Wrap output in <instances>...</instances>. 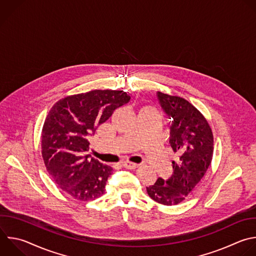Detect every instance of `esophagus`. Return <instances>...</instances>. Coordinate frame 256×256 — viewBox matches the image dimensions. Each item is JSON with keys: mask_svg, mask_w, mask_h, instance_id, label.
<instances>
[{"mask_svg": "<svg viewBox=\"0 0 256 256\" xmlns=\"http://www.w3.org/2000/svg\"><path fill=\"white\" fill-rule=\"evenodd\" d=\"M122 166H124V168H130V170L136 168L138 166V164H134V162H122Z\"/></svg>", "mask_w": 256, "mask_h": 256, "instance_id": "34e87169", "label": "esophagus"}]
</instances>
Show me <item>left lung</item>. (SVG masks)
Listing matches in <instances>:
<instances>
[{
	"mask_svg": "<svg viewBox=\"0 0 256 256\" xmlns=\"http://www.w3.org/2000/svg\"><path fill=\"white\" fill-rule=\"evenodd\" d=\"M156 96L171 120L168 140L178 158L172 162L173 175L168 180L158 178L146 192L154 201L172 206L184 201L206 174L213 156V134L203 114L188 100L158 92Z\"/></svg>",
	"mask_w": 256,
	"mask_h": 256,
	"instance_id": "8db88e82",
	"label": "left lung"
}]
</instances>
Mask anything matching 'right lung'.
I'll use <instances>...</instances> for the list:
<instances>
[{"label": "right lung", "instance_id": "obj_1", "mask_svg": "<svg viewBox=\"0 0 256 256\" xmlns=\"http://www.w3.org/2000/svg\"><path fill=\"white\" fill-rule=\"evenodd\" d=\"M130 100L124 90H96L66 96L50 110L42 128V156L52 180L74 199L104 194L112 168L90 158L88 138Z\"/></svg>", "mask_w": 256, "mask_h": 256}]
</instances>
